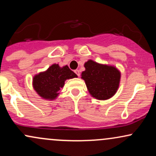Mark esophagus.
I'll use <instances>...</instances> for the list:
<instances>
[{
	"label": "esophagus",
	"mask_w": 156,
	"mask_h": 156,
	"mask_svg": "<svg viewBox=\"0 0 156 156\" xmlns=\"http://www.w3.org/2000/svg\"><path fill=\"white\" fill-rule=\"evenodd\" d=\"M75 73H76V74L77 76H78V77L80 76V71L78 70V69H76V70H75Z\"/></svg>",
	"instance_id": "1"
}]
</instances>
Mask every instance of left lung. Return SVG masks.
I'll use <instances>...</instances> for the list:
<instances>
[{
  "label": "left lung",
  "mask_w": 156,
  "mask_h": 156,
  "mask_svg": "<svg viewBox=\"0 0 156 156\" xmlns=\"http://www.w3.org/2000/svg\"><path fill=\"white\" fill-rule=\"evenodd\" d=\"M85 70L81 73L89 94L98 100L105 101L117 92L121 74L114 66L97 63L89 60L84 64Z\"/></svg>",
  "instance_id": "8db88e82"
}]
</instances>
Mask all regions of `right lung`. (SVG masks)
I'll return each mask as SVG.
<instances>
[{
  "instance_id": "1",
  "label": "right lung",
  "mask_w": 156,
  "mask_h": 156,
  "mask_svg": "<svg viewBox=\"0 0 156 156\" xmlns=\"http://www.w3.org/2000/svg\"><path fill=\"white\" fill-rule=\"evenodd\" d=\"M77 77L67 65L61 67L58 64H53L46 71L34 76L33 87L41 98L53 101L59 94L66 80Z\"/></svg>"
}]
</instances>
